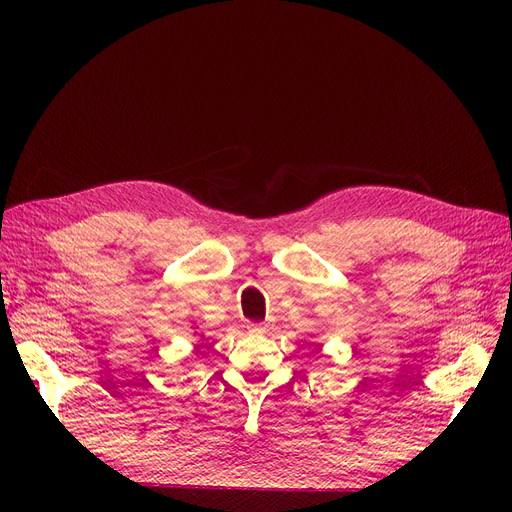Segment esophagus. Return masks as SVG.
<instances>
[{
  "instance_id": "34e87169",
  "label": "esophagus",
  "mask_w": 512,
  "mask_h": 512,
  "mask_svg": "<svg viewBox=\"0 0 512 512\" xmlns=\"http://www.w3.org/2000/svg\"><path fill=\"white\" fill-rule=\"evenodd\" d=\"M267 330V324H253L251 328H249V332H255V334H261V332H265Z\"/></svg>"
}]
</instances>
